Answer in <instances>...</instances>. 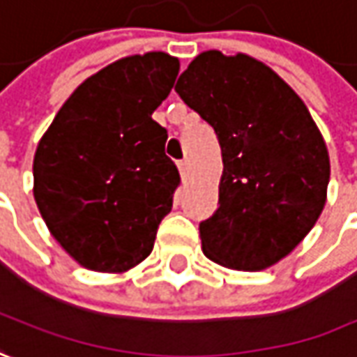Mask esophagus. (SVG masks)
<instances>
[{"label": "esophagus", "instance_id": "1", "mask_svg": "<svg viewBox=\"0 0 357 357\" xmlns=\"http://www.w3.org/2000/svg\"><path fill=\"white\" fill-rule=\"evenodd\" d=\"M178 169H179V176H181V179H185L188 176H190V162H188V160H181V162H178Z\"/></svg>", "mask_w": 357, "mask_h": 357}]
</instances>
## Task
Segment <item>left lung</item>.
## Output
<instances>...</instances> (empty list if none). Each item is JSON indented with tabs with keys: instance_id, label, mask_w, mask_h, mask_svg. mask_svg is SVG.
Wrapping results in <instances>:
<instances>
[{
	"instance_id": "obj_1",
	"label": "left lung",
	"mask_w": 357,
	"mask_h": 357,
	"mask_svg": "<svg viewBox=\"0 0 357 357\" xmlns=\"http://www.w3.org/2000/svg\"><path fill=\"white\" fill-rule=\"evenodd\" d=\"M176 93L213 126L223 158L219 207L199 223L203 255L249 273L277 264L328 193L330 155L308 108L264 63L215 49L191 61Z\"/></svg>"
}]
</instances>
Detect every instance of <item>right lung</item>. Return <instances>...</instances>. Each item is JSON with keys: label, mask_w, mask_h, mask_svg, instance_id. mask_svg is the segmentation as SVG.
<instances>
[{"label": "right lung", "mask_w": 357, "mask_h": 357, "mask_svg": "<svg viewBox=\"0 0 357 357\" xmlns=\"http://www.w3.org/2000/svg\"><path fill=\"white\" fill-rule=\"evenodd\" d=\"M178 73L164 51L118 59L77 86L39 140L35 203L84 268L126 273L154 249L179 174L152 114Z\"/></svg>", "instance_id": "add662e5"}]
</instances>
